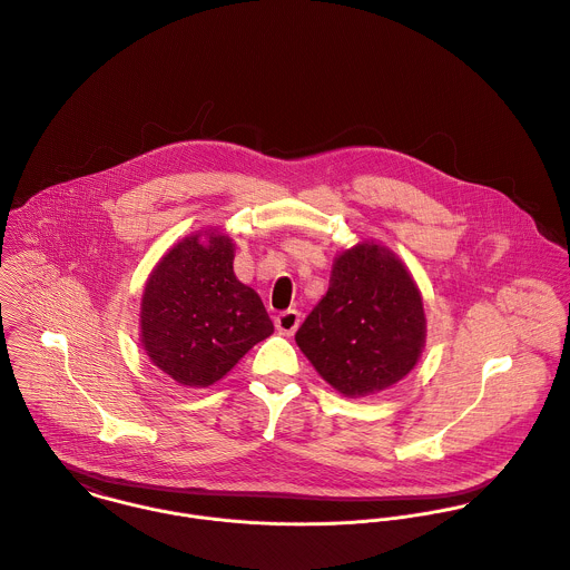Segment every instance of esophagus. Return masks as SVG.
<instances>
[{
  "mask_svg": "<svg viewBox=\"0 0 570 570\" xmlns=\"http://www.w3.org/2000/svg\"><path fill=\"white\" fill-rule=\"evenodd\" d=\"M274 323H276V330H278L283 336H292V334L298 330V325H301V312L287 309V312L278 314Z\"/></svg>",
  "mask_w": 570,
  "mask_h": 570,
  "instance_id": "esophagus-1",
  "label": "esophagus"
}]
</instances>
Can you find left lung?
<instances>
[{"mask_svg":"<svg viewBox=\"0 0 570 570\" xmlns=\"http://www.w3.org/2000/svg\"><path fill=\"white\" fill-rule=\"evenodd\" d=\"M426 338L422 296L402 261L376 243L345 249L296 345L336 391L372 395L404 379Z\"/></svg>","mask_w":570,"mask_h":570,"instance_id":"obj_1","label":"left lung"}]
</instances>
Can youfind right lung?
Wrapping results in <instances>:
<instances>
[{
	"mask_svg": "<svg viewBox=\"0 0 570 570\" xmlns=\"http://www.w3.org/2000/svg\"><path fill=\"white\" fill-rule=\"evenodd\" d=\"M272 332L261 296L234 276V243L225 234L186 236L146 283L141 343L179 384H214Z\"/></svg>",
	"mask_w": 570,
	"mask_h": 570,
	"instance_id": "add662e5",
	"label": "right lung"
}]
</instances>
